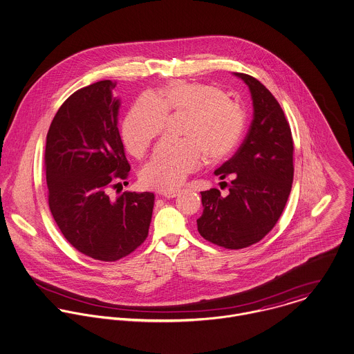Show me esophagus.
I'll list each match as a JSON object with an SVG mask.
<instances>
[{
	"label": "esophagus",
	"mask_w": 354,
	"mask_h": 354,
	"mask_svg": "<svg viewBox=\"0 0 354 354\" xmlns=\"http://www.w3.org/2000/svg\"><path fill=\"white\" fill-rule=\"evenodd\" d=\"M178 193H180V191H178V189H176V191H167V192H163L162 193V196H163V197H166V198H173V197L178 196Z\"/></svg>",
	"instance_id": "esophagus-1"
}]
</instances>
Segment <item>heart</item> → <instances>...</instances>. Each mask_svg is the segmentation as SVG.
I'll list each match as a JSON object with an SVG mask.
<instances>
[{"label":"heart","instance_id":"b5f03b06","mask_svg":"<svg viewBox=\"0 0 354 354\" xmlns=\"http://www.w3.org/2000/svg\"><path fill=\"white\" fill-rule=\"evenodd\" d=\"M167 109L188 112L187 138H165L140 169L147 188L173 191L204 161L230 154L245 129L243 108L222 89L209 84L174 82L157 95L139 97L123 122V139L129 153L140 157L160 135L167 120Z\"/></svg>","mask_w":354,"mask_h":354}]
</instances>
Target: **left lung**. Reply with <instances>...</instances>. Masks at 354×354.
<instances>
[{
	"label": "left lung",
	"instance_id": "1",
	"mask_svg": "<svg viewBox=\"0 0 354 354\" xmlns=\"http://www.w3.org/2000/svg\"><path fill=\"white\" fill-rule=\"evenodd\" d=\"M250 92L253 122L239 150L214 171L228 188L201 192L200 235L225 249L259 242L277 223L293 181V142L290 124L273 95L252 75L232 73Z\"/></svg>",
	"mask_w": 354,
	"mask_h": 354
}]
</instances>
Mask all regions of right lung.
<instances>
[{"label":"right lung","mask_w":354,"mask_h":354,"mask_svg":"<svg viewBox=\"0 0 354 354\" xmlns=\"http://www.w3.org/2000/svg\"><path fill=\"white\" fill-rule=\"evenodd\" d=\"M115 86L105 80L68 97L50 126L44 156L48 205L61 232L80 253L108 262L145 242L154 207V193L108 194L129 171Z\"/></svg>","instance_id":"right-lung-1"}]
</instances>
